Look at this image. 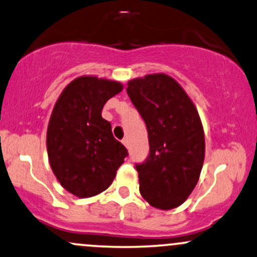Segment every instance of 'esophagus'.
I'll list each match as a JSON object with an SVG mask.
<instances>
[{"instance_id":"esophagus-1","label":"esophagus","mask_w":257,"mask_h":257,"mask_svg":"<svg viewBox=\"0 0 257 257\" xmlns=\"http://www.w3.org/2000/svg\"><path fill=\"white\" fill-rule=\"evenodd\" d=\"M122 144L123 145H124L125 147H129V140H128V138H124L122 140Z\"/></svg>"}]
</instances>
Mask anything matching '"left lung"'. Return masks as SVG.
<instances>
[{"instance_id": "8db88e82", "label": "left lung", "mask_w": 257, "mask_h": 257, "mask_svg": "<svg viewBox=\"0 0 257 257\" xmlns=\"http://www.w3.org/2000/svg\"><path fill=\"white\" fill-rule=\"evenodd\" d=\"M126 93L149 134V156L135 164L141 196L155 208H176L193 191L204 162L198 112L178 82L164 73L133 79Z\"/></svg>"}]
</instances>
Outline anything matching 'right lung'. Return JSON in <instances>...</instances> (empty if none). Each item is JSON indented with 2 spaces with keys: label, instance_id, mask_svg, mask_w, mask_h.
<instances>
[{
  "label": "right lung",
  "instance_id": "add662e5",
  "mask_svg": "<svg viewBox=\"0 0 257 257\" xmlns=\"http://www.w3.org/2000/svg\"><path fill=\"white\" fill-rule=\"evenodd\" d=\"M123 89L118 82L78 77L59 96L47 131V151L61 186L79 198L105 191L128 151L101 117L108 99Z\"/></svg>",
  "mask_w": 257,
  "mask_h": 257
}]
</instances>
